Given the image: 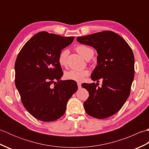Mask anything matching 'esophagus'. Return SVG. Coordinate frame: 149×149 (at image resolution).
<instances>
[{"instance_id": "34e87169", "label": "esophagus", "mask_w": 149, "mask_h": 149, "mask_svg": "<svg viewBox=\"0 0 149 149\" xmlns=\"http://www.w3.org/2000/svg\"><path fill=\"white\" fill-rule=\"evenodd\" d=\"M77 86H78V88H79V89H80V88H81V83H77Z\"/></svg>"}]
</instances>
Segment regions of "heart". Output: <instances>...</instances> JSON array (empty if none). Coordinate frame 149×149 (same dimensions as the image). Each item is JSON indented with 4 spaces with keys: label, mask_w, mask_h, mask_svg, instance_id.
<instances>
[{
    "label": "heart",
    "mask_w": 149,
    "mask_h": 149,
    "mask_svg": "<svg viewBox=\"0 0 149 149\" xmlns=\"http://www.w3.org/2000/svg\"><path fill=\"white\" fill-rule=\"evenodd\" d=\"M75 50L83 58L87 60L91 59L94 54V51L92 49L84 45H79L77 46ZM68 53V50L66 49L63 50L60 53L58 61L61 66H65L67 65V58ZM88 75H89V71L88 70H70L65 73L64 77L68 80H72L81 83L84 80L85 77L88 76Z\"/></svg>",
    "instance_id": "b5f03b06"
}]
</instances>
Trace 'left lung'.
<instances>
[{
	"label": "left lung",
	"mask_w": 149,
	"mask_h": 149,
	"mask_svg": "<svg viewBox=\"0 0 149 149\" xmlns=\"http://www.w3.org/2000/svg\"><path fill=\"white\" fill-rule=\"evenodd\" d=\"M77 41L97 50V65L91 79L102 80L100 87L95 83L82 86L90 95L84 102V109L94 118H108L122 108L130 95L134 74L133 52L123 38L110 31L77 37Z\"/></svg>",
	"instance_id": "left-lung-1"
}]
</instances>
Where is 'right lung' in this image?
Wrapping results in <instances>:
<instances>
[{
    "label": "right lung",
    "instance_id": "right-lung-1",
    "mask_svg": "<svg viewBox=\"0 0 149 149\" xmlns=\"http://www.w3.org/2000/svg\"><path fill=\"white\" fill-rule=\"evenodd\" d=\"M74 39V36L40 32L25 44L16 59L15 85L22 102L31 115L41 121L61 118L68 100L77 90L75 81L61 80L63 72L58 61L61 50Z\"/></svg>",
    "mask_w": 149,
    "mask_h": 149
}]
</instances>
